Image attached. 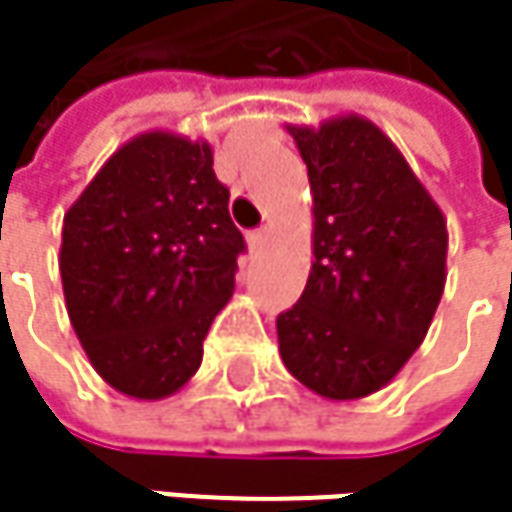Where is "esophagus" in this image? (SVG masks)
<instances>
[{"label":"esophagus","instance_id":"1","mask_svg":"<svg viewBox=\"0 0 512 512\" xmlns=\"http://www.w3.org/2000/svg\"><path fill=\"white\" fill-rule=\"evenodd\" d=\"M269 240H272V234H269V231H255V234H249V246H252V252H263V249L269 246Z\"/></svg>","mask_w":512,"mask_h":512}]
</instances>
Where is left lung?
I'll list each match as a JSON object with an SVG mask.
<instances>
[{"label": "left lung", "mask_w": 512, "mask_h": 512, "mask_svg": "<svg viewBox=\"0 0 512 512\" xmlns=\"http://www.w3.org/2000/svg\"><path fill=\"white\" fill-rule=\"evenodd\" d=\"M314 198L311 272L275 320L284 367L326 400L385 388L445 293L448 222L400 148L367 118L287 124Z\"/></svg>", "instance_id": "8db88e82"}]
</instances>
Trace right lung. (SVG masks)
Instances as JSON below:
<instances>
[{"label":"right lung","instance_id":"right-lung-1","mask_svg":"<svg viewBox=\"0 0 512 512\" xmlns=\"http://www.w3.org/2000/svg\"><path fill=\"white\" fill-rule=\"evenodd\" d=\"M228 198L210 142L148 130L109 156L64 213L67 317L115 391L162 400L195 376L246 249Z\"/></svg>","mask_w":512,"mask_h":512}]
</instances>
